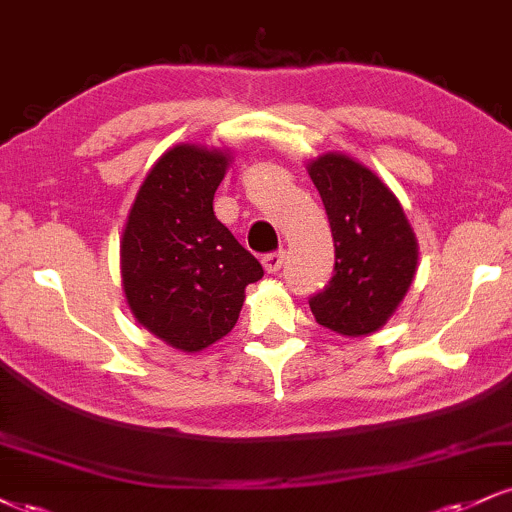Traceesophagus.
Returning <instances> with one entry per match:
<instances>
[{
	"label": "esophagus",
	"mask_w": 512,
	"mask_h": 512,
	"mask_svg": "<svg viewBox=\"0 0 512 512\" xmlns=\"http://www.w3.org/2000/svg\"><path fill=\"white\" fill-rule=\"evenodd\" d=\"M262 264H264V269H267V274H276L283 264V252L281 250L269 252V255L262 257Z\"/></svg>",
	"instance_id": "obj_1"
}]
</instances>
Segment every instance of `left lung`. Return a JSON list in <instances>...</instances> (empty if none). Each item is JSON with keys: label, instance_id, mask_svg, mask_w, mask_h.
<instances>
[{"label": "left lung", "instance_id": "left-lung-1", "mask_svg": "<svg viewBox=\"0 0 512 512\" xmlns=\"http://www.w3.org/2000/svg\"><path fill=\"white\" fill-rule=\"evenodd\" d=\"M307 171L322 195L336 250L329 286L310 298L312 315L336 334H374L415 279V233L398 197L365 164L326 152Z\"/></svg>", "mask_w": 512, "mask_h": 512}]
</instances>
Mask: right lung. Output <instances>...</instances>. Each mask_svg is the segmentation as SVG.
<instances>
[{
    "label": "right lung",
    "instance_id": "obj_1",
    "mask_svg": "<svg viewBox=\"0 0 512 512\" xmlns=\"http://www.w3.org/2000/svg\"><path fill=\"white\" fill-rule=\"evenodd\" d=\"M231 155L176 145L157 159L128 212L121 281L133 317L183 353L212 346L236 326L245 286L262 264L214 217Z\"/></svg>",
    "mask_w": 512,
    "mask_h": 512
}]
</instances>
